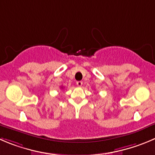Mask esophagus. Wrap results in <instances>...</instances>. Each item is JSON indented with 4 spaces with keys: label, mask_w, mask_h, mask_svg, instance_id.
I'll list each match as a JSON object with an SVG mask.
<instances>
[{
    "label": "esophagus",
    "mask_w": 155,
    "mask_h": 155,
    "mask_svg": "<svg viewBox=\"0 0 155 155\" xmlns=\"http://www.w3.org/2000/svg\"><path fill=\"white\" fill-rule=\"evenodd\" d=\"M82 84H83V82L81 81H77V85L78 87H81Z\"/></svg>",
    "instance_id": "obj_1"
}]
</instances>
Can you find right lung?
<instances>
[{
	"instance_id": "add662e5",
	"label": "right lung",
	"mask_w": 155,
	"mask_h": 155,
	"mask_svg": "<svg viewBox=\"0 0 155 155\" xmlns=\"http://www.w3.org/2000/svg\"><path fill=\"white\" fill-rule=\"evenodd\" d=\"M61 88H62V87H61Z\"/></svg>"
}]
</instances>
